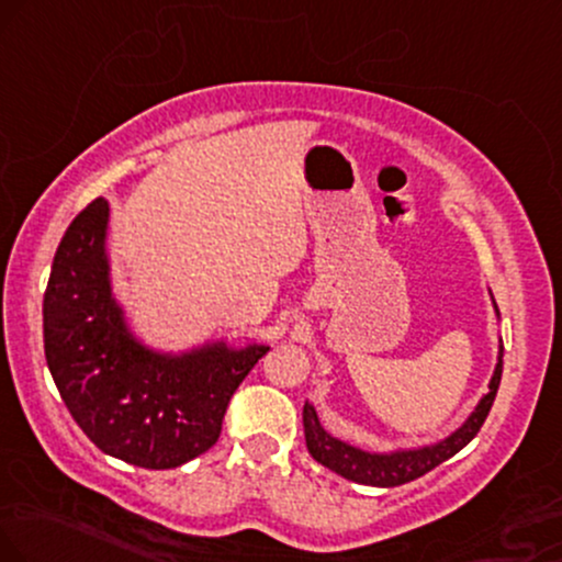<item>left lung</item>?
Wrapping results in <instances>:
<instances>
[{
  "instance_id": "obj_1",
  "label": "left lung",
  "mask_w": 562,
  "mask_h": 562,
  "mask_svg": "<svg viewBox=\"0 0 562 562\" xmlns=\"http://www.w3.org/2000/svg\"><path fill=\"white\" fill-rule=\"evenodd\" d=\"M493 296V294H490ZM495 315L497 304L493 300ZM503 375V341L501 349H497V364L493 378H490V391L480 398V404L474 406V412L469 414L467 422L459 429L442 438L432 446H419V448H396V450H364L351 446V442L338 440L328 432L317 419L315 406L304 404L302 408V425H304V440H307L310 456L317 463H323L330 472L341 474L344 480L357 482V484H370V487H398V484H406L417 476L432 472L435 467H440L442 461H448L450 456H456L463 446L474 440V435L480 432V427L487 419L490 408H493L497 385H501Z\"/></svg>"
}]
</instances>
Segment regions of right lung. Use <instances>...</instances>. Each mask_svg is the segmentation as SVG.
I'll list each match as a JSON object with an SVG mask.
<instances>
[{"label":"right lung","mask_w":562,"mask_h":562,"mask_svg":"<svg viewBox=\"0 0 562 562\" xmlns=\"http://www.w3.org/2000/svg\"><path fill=\"white\" fill-rule=\"evenodd\" d=\"M109 203L69 224L44 294L46 364L65 406L103 453L143 469H175L205 453L226 406L270 346L205 341L158 351L133 334L112 289Z\"/></svg>","instance_id":"right-lung-1"}]
</instances>
